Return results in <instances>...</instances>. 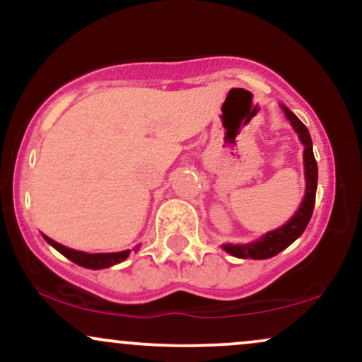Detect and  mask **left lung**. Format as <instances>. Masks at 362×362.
Masks as SVG:
<instances>
[{
  "mask_svg": "<svg viewBox=\"0 0 362 362\" xmlns=\"http://www.w3.org/2000/svg\"><path fill=\"white\" fill-rule=\"evenodd\" d=\"M284 110L286 117L291 122V126L294 127V131L300 136L305 151H303V161H305V180H306V190L305 197L300 209L296 211V214L289 219L288 223L282 224L277 230L269 231L262 236L260 240L253 243H245V245H233L228 243L223 245V250L228 252L230 255L238 257V259H253V260H264L271 259V257L277 255V253L288 248L291 243L296 238H300L303 231L308 226L311 214H313L315 207V195H317V182H318V167L317 160L313 155V146H311V136L306 129L305 124L301 122L296 115L291 112L288 107L281 105Z\"/></svg>",
  "mask_w": 362,
  "mask_h": 362,
  "instance_id": "1",
  "label": "left lung"
}]
</instances>
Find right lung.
I'll use <instances>...</instances> for the list:
<instances>
[{
    "instance_id": "obj_1",
    "label": "right lung",
    "mask_w": 362,
    "mask_h": 362,
    "mask_svg": "<svg viewBox=\"0 0 362 362\" xmlns=\"http://www.w3.org/2000/svg\"><path fill=\"white\" fill-rule=\"evenodd\" d=\"M44 238H45V242H47L49 245H52L57 252H61L66 259L74 262V264L81 265V267L95 269V271H97V269H107V267H110V265L119 264V262L126 260L129 257V253H131V250L115 252V253H86V252L73 250V248L64 247V245L54 242L52 238H49V236H45V235H44Z\"/></svg>"
}]
</instances>
